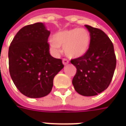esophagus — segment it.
<instances>
[{
    "instance_id": "esophagus-1",
    "label": "esophagus",
    "mask_w": 126,
    "mask_h": 126,
    "mask_svg": "<svg viewBox=\"0 0 126 126\" xmlns=\"http://www.w3.org/2000/svg\"><path fill=\"white\" fill-rule=\"evenodd\" d=\"M69 63V61L67 59H63V65H67Z\"/></svg>"
}]
</instances>
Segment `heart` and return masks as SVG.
Masks as SVG:
<instances>
[{
    "instance_id": "b5f03b06",
    "label": "heart",
    "mask_w": 126,
    "mask_h": 126,
    "mask_svg": "<svg viewBox=\"0 0 126 126\" xmlns=\"http://www.w3.org/2000/svg\"><path fill=\"white\" fill-rule=\"evenodd\" d=\"M91 45L90 32L83 28H72L61 31L53 35L49 41V47L55 54L60 52V46L69 58L76 59L84 56Z\"/></svg>"
}]
</instances>
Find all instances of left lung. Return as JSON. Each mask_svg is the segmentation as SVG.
<instances>
[{
	"mask_svg": "<svg viewBox=\"0 0 126 126\" xmlns=\"http://www.w3.org/2000/svg\"><path fill=\"white\" fill-rule=\"evenodd\" d=\"M91 35V45L84 56L70 61L77 68L72 79L75 90L81 95H97L106 90L116 67L114 46L104 32L85 25Z\"/></svg>",
	"mask_w": 126,
	"mask_h": 126,
	"instance_id": "left-lung-1",
	"label": "left lung"
}]
</instances>
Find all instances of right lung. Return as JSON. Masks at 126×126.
Returning <instances> with one entry per match:
<instances>
[{
  "instance_id": "right-lung-1",
  "label": "right lung",
  "mask_w": 126,
  "mask_h": 126,
  "mask_svg": "<svg viewBox=\"0 0 126 126\" xmlns=\"http://www.w3.org/2000/svg\"><path fill=\"white\" fill-rule=\"evenodd\" d=\"M50 32L42 23L21 28L8 52L10 76L16 88L30 98H41L52 90L54 78L63 68L62 60L49 54Z\"/></svg>"
}]
</instances>
